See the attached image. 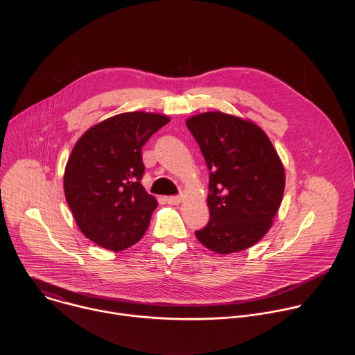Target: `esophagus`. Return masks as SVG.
Returning <instances> with one entry per match:
<instances>
[{"label": "esophagus", "instance_id": "obj_1", "mask_svg": "<svg viewBox=\"0 0 355 355\" xmlns=\"http://www.w3.org/2000/svg\"><path fill=\"white\" fill-rule=\"evenodd\" d=\"M166 202L170 205H178L181 202V196H166Z\"/></svg>", "mask_w": 355, "mask_h": 355}]
</instances>
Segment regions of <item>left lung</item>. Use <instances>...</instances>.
Wrapping results in <instances>:
<instances>
[{
  "label": "left lung",
  "mask_w": 355,
  "mask_h": 355,
  "mask_svg": "<svg viewBox=\"0 0 355 355\" xmlns=\"http://www.w3.org/2000/svg\"><path fill=\"white\" fill-rule=\"evenodd\" d=\"M187 126L211 170V218L196 239L218 254L254 245L271 229L285 189L270 137L254 122L219 111L193 115Z\"/></svg>",
  "instance_id": "left-lung-1"
}]
</instances>
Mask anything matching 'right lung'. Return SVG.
Segmentation results:
<instances>
[{
  "mask_svg": "<svg viewBox=\"0 0 355 355\" xmlns=\"http://www.w3.org/2000/svg\"><path fill=\"white\" fill-rule=\"evenodd\" d=\"M167 115L125 112L89 128L76 143L64 170V195L81 233L111 251L146 233L157 200L146 192L141 147Z\"/></svg>",
  "mask_w": 355,
  "mask_h": 355,
  "instance_id": "right-lung-1",
  "label": "right lung"
}]
</instances>
